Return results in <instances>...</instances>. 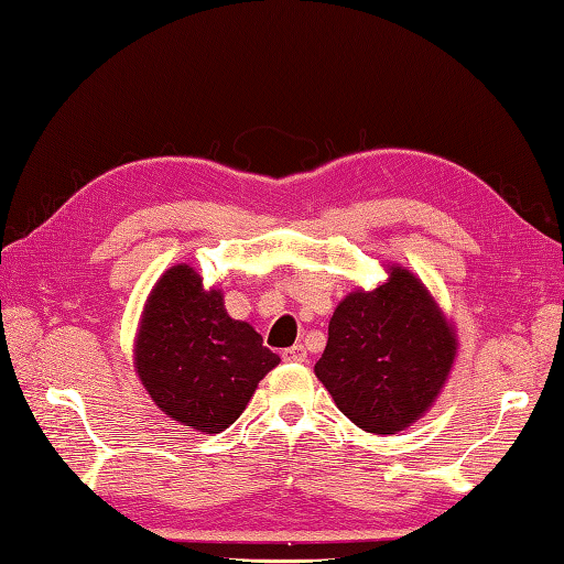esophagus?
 Masks as SVG:
<instances>
[{
  "mask_svg": "<svg viewBox=\"0 0 564 564\" xmlns=\"http://www.w3.org/2000/svg\"><path fill=\"white\" fill-rule=\"evenodd\" d=\"M282 360H286V362H306V348L302 346V343H296V346H292V348H284Z\"/></svg>",
  "mask_w": 564,
  "mask_h": 564,
  "instance_id": "esophagus-1",
  "label": "esophagus"
}]
</instances>
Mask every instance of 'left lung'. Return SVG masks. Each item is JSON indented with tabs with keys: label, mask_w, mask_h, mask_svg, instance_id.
Masks as SVG:
<instances>
[{
	"label": "left lung",
	"mask_w": 564,
	"mask_h": 564,
	"mask_svg": "<svg viewBox=\"0 0 564 564\" xmlns=\"http://www.w3.org/2000/svg\"><path fill=\"white\" fill-rule=\"evenodd\" d=\"M455 355V330L431 292L389 265L387 282L336 306L314 372L355 426L392 435L433 406Z\"/></svg>",
	"instance_id": "left-lung-1"
}]
</instances>
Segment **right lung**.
Segmentation results:
<instances>
[{
	"label": "right lung",
	"instance_id": "add662e5",
	"mask_svg": "<svg viewBox=\"0 0 564 564\" xmlns=\"http://www.w3.org/2000/svg\"><path fill=\"white\" fill-rule=\"evenodd\" d=\"M133 355L158 409L202 433L231 426L260 379L280 365L248 321L228 316L221 290H204L185 262L155 282Z\"/></svg>",
	"mask_w": 564,
	"mask_h": 564
}]
</instances>
